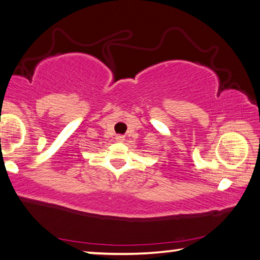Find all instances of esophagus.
I'll return each instance as SVG.
<instances>
[{
	"mask_svg": "<svg viewBox=\"0 0 260 260\" xmlns=\"http://www.w3.org/2000/svg\"><path fill=\"white\" fill-rule=\"evenodd\" d=\"M115 139H116V142H118V143H123V142H124V136L117 135L116 137H115Z\"/></svg>",
	"mask_w": 260,
	"mask_h": 260,
	"instance_id": "obj_1",
	"label": "esophagus"
}]
</instances>
